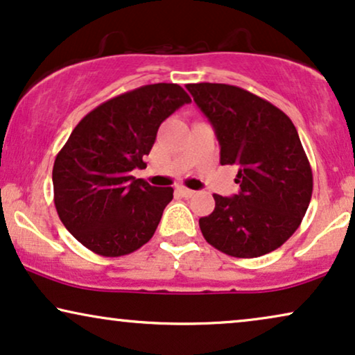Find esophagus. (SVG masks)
I'll return each mask as SVG.
<instances>
[{"instance_id": "obj_1", "label": "esophagus", "mask_w": 355, "mask_h": 355, "mask_svg": "<svg viewBox=\"0 0 355 355\" xmlns=\"http://www.w3.org/2000/svg\"><path fill=\"white\" fill-rule=\"evenodd\" d=\"M177 191L180 193L182 196H185V198H191V196L195 195V191L190 190V188H185V187H178V188H177Z\"/></svg>"}]
</instances>
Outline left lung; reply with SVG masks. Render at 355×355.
I'll use <instances>...</instances> for the list:
<instances>
[{
    "instance_id": "8db88e82",
    "label": "left lung",
    "mask_w": 355,
    "mask_h": 355,
    "mask_svg": "<svg viewBox=\"0 0 355 355\" xmlns=\"http://www.w3.org/2000/svg\"><path fill=\"white\" fill-rule=\"evenodd\" d=\"M187 89L213 125L221 165H237L234 196L213 195L200 218L206 242L252 259L275 250L298 230L313 193V172L302 141L284 111L234 85L190 83Z\"/></svg>"
}]
</instances>
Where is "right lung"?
<instances>
[{"label": "right lung", "instance_id": "right-lung-1", "mask_svg": "<svg viewBox=\"0 0 355 355\" xmlns=\"http://www.w3.org/2000/svg\"><path fill=\"white\" fill-rule=\"evenodd\" d=\"M191 98L177 83H154L89 111L53 162L58 218L85 248L121 257L150 241L173 188L132 177L144 168L160 124Z\"/></svg>", "mask_w": 355, "mask_h": 355}]
</instances>
